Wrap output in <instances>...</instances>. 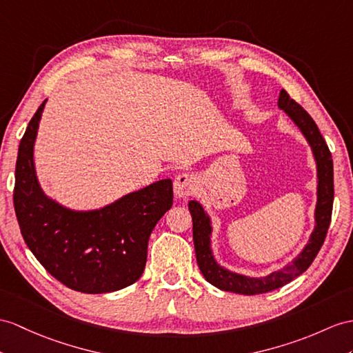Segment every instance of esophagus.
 <instances>
[{
    "mask_svg": "<svg viewBox=\"0 0 353 353\" xmlns=\"http://www.w3.org/2000/svg\"><path fill=\"white\" fill-rule=\"evenodd\" d=\"M196 190V178L192 174H179L174 179V192L178 197H187Z\"/></svg>",
    "mask_w": 353,
    "mask_h": 353,
    "instance_id": "1",
    "label": "esophagus"
}]
</instances>
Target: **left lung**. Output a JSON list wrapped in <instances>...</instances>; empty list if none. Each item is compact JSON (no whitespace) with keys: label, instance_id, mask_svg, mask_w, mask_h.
<instances>
[{"label":"left lung","instance_id":"left-lung-1","mask_svg":"<svg viewBox=\"0 0 353 353\" xmlns=\"http://www.w3.org/2000/svg\"><path fill=\"white\" fill-rule=\"evenodd\" d=\"M279 108L286 112L299 130L307 137L308 143L313 150L314 159L317 163V205H316V226L310 236V241L305 245L303 252L299 253L296 259L285 268L271 272L270 276L253 279L245 277L241 274L230 272L214 261L211 247H210V235H211V223L210 217L206 216L202 205L196 201L188 202V210L193 220V243L196 252V261L199 265V270L203 274L206 281L211 283L221 290L234 292L241 295H257L279 289L288 285L289 281L301 276L308 266L314 261V257L319 253L321 247L325 241L326 232H328L332 214V202H334V168L331 151L326 145L323 136L321 134L313 118L308 115V112L301 108L298 103L290 99L289 94L281 90L279 97Z\"/></svg>","mask_w":353,"mask_h":353}]
</instances>
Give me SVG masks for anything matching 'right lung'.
<instances>
[{
    "mask_svg": "<svg viewBox=\"0 0 353 353\" xmlns=\"http://www.w3.org/2000/svg\"><path fill=\"white\" fill-rule=\"evenodd\" d=\"M45 103L31 118L16 160L13 205L23 241L50 276L73 290L106 294L130 286L143 272L154 226L174 202L172 181L161 179L96 211H72L49 199L32 160Z\"/></svg>",
    "mask_w": 353,
    "mask_h": 353,
    "instance_id": "right-lung-1",
    "label": "right lung"
}]
</instances>
